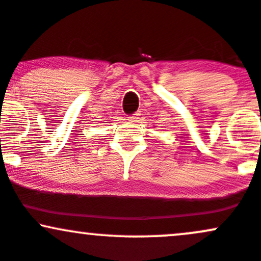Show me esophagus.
Wrapping results in <instances>:
<instances>
[{"label": "esophagus", "instance_id": "esophagus-1", "mask_svg": "<svg viewBox=\"0 0 261 261\" xmlns=\"http://www.w3.org/2000/svg\"><path fill=\"white\" fill-rule=\"evenodd\" d=\"M128 120H130L131 122L136 121V120H137V114H134V115H130V116H128Z\"/></svg>", "mask_w": 261, "mask_h": 261}]
</instances>
